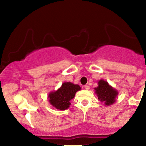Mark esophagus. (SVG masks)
I'll return each instance as SVG.
<instances>
[{"instance_id": "34e87169", "label": "esophagus", "mask_w": 146, "mask_h": 146, "mask_svg": "<svg viewBox=\"0 0 146 146\" xmlns=\"http://www.w3.org/2000/svg\"><path fill=\"white\" fill-rule=\"evenodd\" d=\"M84 88L86 90H89L90 89V86H88V85H85L84 86Z\"/></svg>"}]
</instances>
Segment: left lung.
<instances>
[{
  "mask_svg": "<svg viewBox=\"0 0 146 146\" xmlns=\"http://www.w3.org/2000/svg\"><path fill=\"white\" fill-rule=\"evenodd\" d=\"M98 99L104 103L105 106L113 104L116 101L118 91L104 80L98 81V86L94 88Z\"/></svg>",
  "mask_w": 146,
  "mask_h": 146,
  "instance_id": "1",
  "label": "left lung"
}]
</instances>
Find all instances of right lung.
<instances>
[{
  "instance_id": "obj_1",
  "label": "right lung",
  "mask_w": 146,
  "mask_h": 146,
  "mask_svg": "<svg viewBox=\"0 0 146 146\" xmlns=\"http://www.w3.org/2000/svg\"><path fill=\"white\" fill-rule=\"evenodd\" d=\"M80 90L81 87L78 84L64 82L58 90L50 92L48 95V102L52 106L57 109L66 110L71 105L70 101L74 98L75 93Z\"/></svg>"
}]
</instances>
